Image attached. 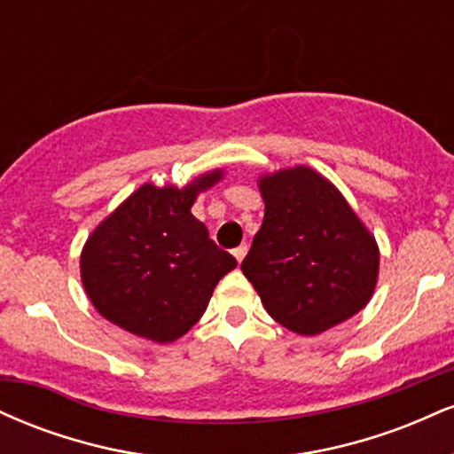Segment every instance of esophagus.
<instances>
[{
	"mask_svg": "<svg viewBox=\"0 0 454 454\" xmlns=\"http://www.w3.org/2000/svg\"><path fill=\"white\" fill-rule=\"evenodd\" d=\"M245 254H247V243H241L239 247L232 249V256L237 258V262H241V260L245 258Z\"/></svg>",
	"mask_w": 454,
	"mask_h": 454,
	"instance_id": "34e87169",
	"label": "esophagus"
}]
</instances>
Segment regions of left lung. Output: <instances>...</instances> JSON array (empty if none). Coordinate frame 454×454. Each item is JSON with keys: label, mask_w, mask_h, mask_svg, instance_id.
Here are the masks:
<instances>
[{"label": "left lung", "mask_w": 454, "mask_h": 454, "mask_svg": "<svg viewBox=\"0 0 454 454\" xmlns=\"http://www.w3.org/2000/svg\"><path fill=\"white\" fill-rule=\"evenodd\" d=\"M264 220L241 262L264 309L299 335H317L361 311L380 254L335 185L305 166L260 179Z\"/></svg>", "instance_id": "obj_1"}]
</instances>
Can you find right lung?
Masks as SVG:
<instances>
[{
    "label": "right lung",
    "instance_id": "obj_1",
    "mask_svg": "<svg viewBox=\"0 0 454 454\" xmlns=\"http://www.w3.org/2000/svg\"><path fill=\"white\" fill-rule=\"evenodd\" d=\"M220 176L215 170L184 190L143 185L93 231L81 278L106 320L158 343L200 320L217 281L237 267L190 211Z\"/></svg>",
    "mask_w": 454,
    "mask_h": 454
}]
</instances>
